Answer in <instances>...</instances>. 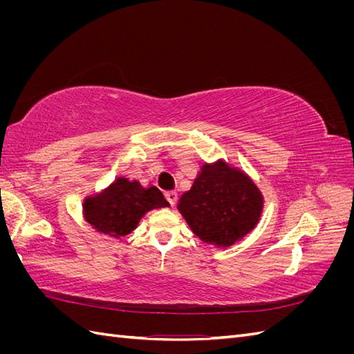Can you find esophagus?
Returning a JSON list of instances; mask_svg holds the SVG:
<instances>
[{"label":"esophagus","mask_w":354,"mask_h":354,"mask_svg":"<svg viewBox=\"0 0 354 354\" xmlns=\"http://www.w3.org/2000/svg\"><path fill=\"white\" fill-rule=\"evenodd\" d=\"M165 199H167V202L169 203L171 207H174L176 202H177V192H174V190L167 192V194H165Z\"/></svg>","instance_id":"obj_1"}]
</instances>
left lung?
I'll return each mask as SVG.
<instances>
[{
    "label": "left lung",
    "instance_id": "8db88e82",
    "mask_svg": "<svg viewBox=\"0 0 354 354\" xmlns=\"http://www.w3.org/2000/svg\"><path fill=\"white\" fill-rule=\"evenodd\" d=\"M178 209L199 239L230 246L250 233L263 209L260 190L242 171L226 162L205 164Z\"/></svg>",
    "mask_w": 354,
    "mask_h": 354
}]
</instances>
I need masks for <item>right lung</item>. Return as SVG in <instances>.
<instances>
[{
	"instance_id": "obj_1",
	"label": "right lung",
	"mask_w": 354,
	"mask_h": 354,
	"mask_svg": "<svg viewBox=\"0 0 354 354\" xmlns=\"http://www.w3.org/2000/svg\"><path fill=\"white\" fill-rule=\"evenodd\" d=\"M160 207H168V202L158 187L143 189L138 181L120 177L97 196L84 201V217L95 230L120 238L134 230L147 211Z\"/></svg>"
}]
</instances>
